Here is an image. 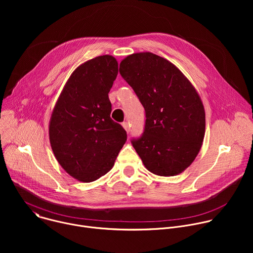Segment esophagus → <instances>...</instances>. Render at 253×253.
I'll list each match as a JSON object with an SVG mask.
<instances>
[{"instance_id":"1","label":"esophagus","mask_w":253,"mask_h":253,"mask_svg":"<svg viewBox=\"0 0 253 253\" xmlns=\"http://www.w3.org/2000/svg\"><path fill=\"white\" fill-rule=\"evenodd\" d=\"M122 126H123V128L126 130V132L129 133V131H130V125H129V123H128V122H123V123H122Z\"/></svg>"}]
</instances>
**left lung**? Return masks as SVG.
Instances as JSON below:
<instances>
[{"mask_svg":"<svg viewBox=\"0 0 253 253\" xmlns=\"http://www.w3.org/2000/svg\"><path fill=\"white\" fill-rule=\"evenodd\" d=\"M119 72L145 109L144 133L132 141L144 166L159 176L182 173L198 155L205 134L198 92L174 64L150 52L127 56Z\"/></svg>","mask_w":253,"mask_h":253,"instance_id":"1","label":"left lung"}]
</instances>
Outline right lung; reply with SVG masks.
<instances>
[{
    "label": "right lung",
    "mask_w": 253,
    "mask_h": 253,
    "mask_svg": "<svg viewBox=\"0 0 253 253\" xmlns=\"http://www.w3.org/2000/svg\"><path fill=\"white\" fill-rule=\"evenodd\" d=\"M118 62L103 55L78 66L67 80L53 109L49 139L62 168L81 182L109 172L127 140L123 127L110 118L108 97Z\"/></svg>",
    "instance_id": "right-lung-1"
}]
</instances>
